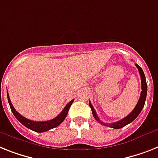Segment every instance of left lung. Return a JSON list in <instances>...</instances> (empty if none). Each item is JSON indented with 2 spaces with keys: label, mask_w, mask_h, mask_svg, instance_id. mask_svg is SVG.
<instances>
[{
  "label": "left lung",
  "mask_w": 158,
  "mask_h": 158,
  "mask_svg": "<svg viewBox=\"0 0 158 158\" xmlns=\"http://www.w3.org/2000/svg\"><path fill=\"white\" fill-rule=\"evenodd\" d=\"M135 66L138 69V71H139V73L140 75V78H141V93H140V97L139 98V101H138L137 104L135 106V108L133 109V110L128 114L126 117H124L123 118H122L121 120L118 121V122H115V123H106L102 122L99 119L98 116L96 114V111H95L94 108L92 106V104L90 103V102L89 101V106H90L91 110H92V113H93V115L94 117V118L98 122H99L100 123L103 124L104 126H106V127H112V128L114 129H118V128H122L124 126L127 125L128 123H131L132 121L135 119L136 117L139 115V114L140 113V111L142 110L143 107L144 106V102H145V99H146V95H147V83L146 80H145V76H144V73L143 70H142L141 67H140L137 64H135Z\"/></svg>",
  "instance_id": "1"
}]
</instances>
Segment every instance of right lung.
<instances>
[{"mask_svg":"<svg viewBox=\"0 0 158 158\" xmlns=\"http://www.w3.org/2000/svg\"><path fill=\"white\" fill-rule=\"evenodd\" d=\"M7 98H8V102H9V104H10V109H11L13 114L16 118L18 119L19 122H20L22 124H23L25 127H27V128L31 129L32 131H35L36 132H44V131H48L50 129L55 128L56 127L59 126L60 124L64 118H66L68 114V112L69 110L70 106L73 102L74 99H73L72 101H70L67 105L65 106V107L64 108L63 110L59 114L58 116H56L53 119H51V120L48 121H42V122H36V121H32L30 120L28 118H25L23 115H21L18 111H17L15 109H14V106L11 103V101H10V96H9V94L7 92Z\"/></svg>","mask_w":158,"mask_h":158,"instance_id":"1","label":"right lung"}]
</instances>
